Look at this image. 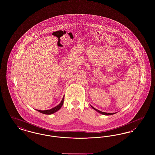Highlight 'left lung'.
<instances>
[{
	"instance_id": "1",
	"label": "left lung",
	"mask_w": 155,
	"mask_h": 155,
	"mask_svg": "<svg viewBox=\"0 0 155 155\" xmlns=\"http://www.w3.org/2000/svg\"><path fill=\"white\" fill-rule=\"evenodd\" d=\"M91 107L94 109V110H95L96 111H97L98 113H101V114H103V115H106V116H109V115H112V114H115L114 113H106V112H102V111H101L99 110H97V109H96L95 108H94V107H92V106H91Z\"/></svg>"
}]
</instances>
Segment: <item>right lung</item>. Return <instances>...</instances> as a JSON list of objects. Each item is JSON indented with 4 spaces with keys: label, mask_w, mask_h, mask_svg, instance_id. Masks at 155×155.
Instances as JSON below:
<instances>
[{
    "label": "right lung",
    "mask_w": 155,
    "mask_h": 155,
    "mask_svg": "<svg viewBox=\"0 0 155 155\" xmlns=\"http://www.w3.org/2000/svg\"><path fill=\"white\" fill-rule=\"evenodd\" d=\"M64 99V96L63 97V99H62V100H61L60 103H59L58 106H56V107L52 108L51 109L46 110H37L39 112H40V113H41L45 114H52L53 113L56 112L57 111L59 110V109L61 107V106H62L63 104Z\"/></svg>",
    "instance_id": "obj_1"
}]
</instances>
